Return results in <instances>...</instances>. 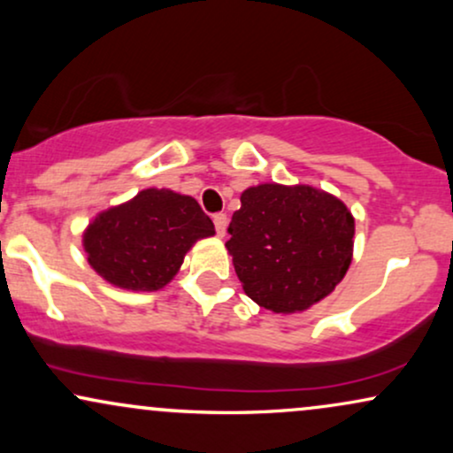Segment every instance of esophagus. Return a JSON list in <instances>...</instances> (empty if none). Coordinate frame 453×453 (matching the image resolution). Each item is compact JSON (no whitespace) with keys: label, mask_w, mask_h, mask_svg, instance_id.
<instances>
[{"label":"esophagus","mask_w":453,"mask_h":453,"mask_svg":"<svg viewBox=\"0 0 453 453\" xmlns=\"http://www.w3.org/2000/svg\"><path fill=\"white\" fill-rule=\"evenodd\" d=\"M212 223H215V230L219 236H226V227H227V215L226 212H217L215 217H212Z\"/></svg>","instance_id":"obj_1"}]
</instances>
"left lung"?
I'll list each match as a JSON object with an SVG mask.
<instances>
[{
    "instance_id": "left-lung-1",
    "label": "left lung",
    "mask_w": 453,
    "mask_h": 453,
    "mask_svg": "<svg viewBox=\"0 0 453 453\" xmlns=\"http://www.w3.org/2000/svg\"><path fill=\"white\" fill-rule=\"evenodd\" d=\"M351 212L309 185L249 187L226 242L244 294L273 313H296L326 298L353 253Z\"/></svg>"
}]
</instances>
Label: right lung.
Wrapping results in <instances>:
<instances>
[{"label": "right lung", "instance_id": "1", "mask_svg": "<svg viewBox=\"0 0 453 453\" xmlns=\"http://www.w3.org/2000/svg\"><path fill=\"white\" fill-rule=\"evenodd\" d=\"M212 234L215 226L194 197L144 189L96 217L85 232V251L108 283L153 292L174 277L197 238Z\"/></svg>", "mask_w": 453, "mask_h": 453}]
</instances>
